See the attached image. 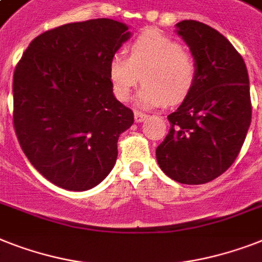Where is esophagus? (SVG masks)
I'll use <instances>...</instances> for the list:
<instances>
[{
    "mask_svg": "<svg viewBox=\"0 0 262 262\" xmlns=\"http://www.w3.org/2000/svg\"><path fill=\"white\" fill-rule=\"evenodd\" d=\"M146 117H148V114H145V113L140 112V110H135V120H136V122H142V121L145 120Z\"/></svg>",
    "mask_w": 262,
    "mask_h": 262,
    "instance_id": "1",
    "label": "esophagus"
}]
</instances>
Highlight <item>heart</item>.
I'll return each instance as SVG.
<instances>
[{
    "label": "heart",
    "mask_w": 262,
    "mask_h": 262,
    "mask_svg": "<svg viewBox=\"0 0 262 262\" xmlns=\"http://www.w3.org/2000/svg\"><path fill=\"white\" fill-rule=\"evenodd\" d=\"M129 56L114 54L109 60V79L117 99L126 101L142 79L136 101L152 107L179 103L186 99L198 80L196 59L178 40L156 29H146L127 47Z\"/></svg>",
    "instance_id": "obj_1"
}]
</instances>
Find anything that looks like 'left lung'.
Here are the masks:
<instances>
[{
	"label": "left lung",
	"instance_id": "1",
	"mask_svg": "<svg viewBox=\"0 0 262 262\" xmlns=\"http://www.w3.org/2000/svg\"><path fill=\"white\" fill-rule=\"evenodd\" d=\"M198 63V80L178 110L156 159L165 175L182 184H203L237 159L252 121L245 61L214 28L193 20L176 24Z\"/></svg>",
	"mask_w": 262,
	"mask_h": 262
}]
</instances>
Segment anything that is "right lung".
<instances>
[{
	"label": "right lung",
	"mask_w": 262,
	"mask_h": 262,
	"mask_svg": "<svg viewBox=\"0 0 262 262\" xmlns=\"http://www.w3.org/2000/svg\"><path fill=\"white\" fill-rule=\"evenodd\" d=\"M130 37L110 18L71 23L31 41L13 75V126L31 164L70 191L109 175L135 116L113 95L109 60Z\"/></svg>",
	"instance_id": "1"
}]
</instances>
